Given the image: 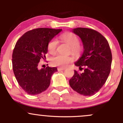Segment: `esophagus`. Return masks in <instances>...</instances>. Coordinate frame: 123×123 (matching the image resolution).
<instances>
[{"label": "esophagus", "instance_id": "esophagus-1", "mask_svg": "<svg viewBox=\"0 0 123 123\" xmlns=\"http://www.w3.org/2000/svg\"><path fill=\"white\" fill-rule=\"evenodd\" d=\"M58 71H60V70H65V68H58Z\"/></svg>", "mask_w": 123, "mask_h": 123}]
</instances>
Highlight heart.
Instances as JSON below:
<instances>
[{"label": "heart", "mask_w": 123, "mask_h": 123, "mask_svg": "<svg viewBox=\"0 0 123 123\" xmlns=\"http://www.w3.org/2000/svg\"><path fill=\"white\" fill-rule=\"evenodd\" d=\"M60 38L70 46L72 53L77 55L81 53V48L79 46L80 40L75 35L72 33H63L60 36ZM58 46V42L55 39H52L48 44V51L50 54H54L56 51ZM73 61V58L70 56H65L58 54L51 58V62L52 65L56 66L65 67Z\"/></svg>", "instance_id": "obj_1"}]
</instances>
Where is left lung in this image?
<instances>
[{
    "label": "left lung",
    "mask_w": 123,
    "mask_h": 123,
    "mask_svg": "<svg viewBox=\"0 0 123 123\" xmlns=\"http://www.w3.org/2000/svg\"><path fill=\"white\" fill-rule=\"evenodd\" d=\"M73 32L81 38L84 51L74 63L83 73L74 70L69 80V85L74 91L84 96L97 93L104 85L111 69L112 55L106 39L92 29L77 28Z\"/></svg>",
    "instance_id": "obj_1"
}]
</instances>
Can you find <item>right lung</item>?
Listing matches in <instances>:
<instances>
[{"label":"right lung","instance_id":"add662e5","mask_svg":"<svg viewBox=\"0 0 123 123\" xmlns=\"http://www.w3.org/2000/svg\"><path fill=\"white\" fill-rule=\"evenodd\" d=\"M62 29L40 28L29 31L17 42L12 55V69L17 81L27 94H40L49 87L57 68L39 69L38 65L48 51V44Z\"/></svg>","mask_w":123,"mask_h":123}]
</instances>
